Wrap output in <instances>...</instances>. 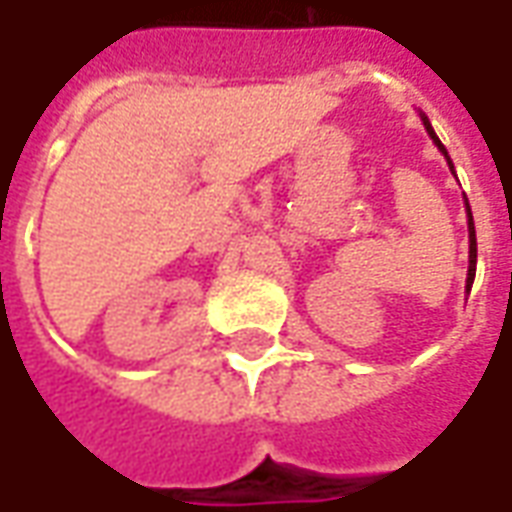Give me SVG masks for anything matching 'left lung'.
<instances>
[{
  "label": "left lung",
  "instance_id": "left-lung-1",
  "mask_svg": "<svg viewBox=\"0 0 512 512\" xmlns=\"http://www.w3.org/2000/svg\"><path fill=\"white\" fill-rule=\"evenodd\" d=\"M423 125H426L429 137L434 139V145H437V148L443 151V156L448 159V151L443 148V142L437 139V134H434L429 117H423ZM448 165H451V159H448ZM451 173H454V165H451ZM465 212H468V280H465V291H471V285H474V277H476V229H474V215H471V207H468V198H465Z\"/></svg>",
  "mask_w": 512,
  "mask_h": 512
}]
</instances>
